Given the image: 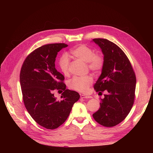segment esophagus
<instances>
[{"mask_svg": "<svg viewBox=\"0 0 153 153\" xmlns=\"http://www.w3.org/2000/svg\"><path fill=\"white\" fill-rule=\"evenodd\" d=\"M80 98L82 99H87V98H92V96H87V95H84V94H81L80 95Z\"/></svg>", "mask_w": 153, "mask_h": 153, "instance_id": "1", "label": "esophagus"}]
</instances>
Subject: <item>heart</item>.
<instances>
[{
  "mask_svg": "<svg viewBox=\"0 0 153 153\" xmlns=\"http://www.w3.org/2000/svg\"><path fill=\"white\" fill-rule=\"evenodd\" d=\"M71 54L75 57L87 62L89 70L99 72L104 67L105 59L101 53H94V50L85 45H80L71 50ZM59 67L64 75L69 74V60L67 55H63L59 61ZM93 82L91 75L85 76H75L69 81L68 86L71 89L78 92L87 91L89 86Z\"/></svg>",
  "mask_w": 153,
  "mask_h": 153,
  "instance_id": "heart-1",
  "label": "heart"
}]
</instances>
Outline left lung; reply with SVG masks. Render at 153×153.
Masks as SVG:
<instances>
[{"label":"left lung","instance_id":"8db88e82","mask_svg":"<svg viewBox=\"0 0 153 153\" xmlns=\"http://www.w3.org/2000/svg\"><path fill=\"white\" fill-rule=\"evenodd\" d=\"M93 41L101 48L105 59L94 88L99 94L105 91L106 94L103 99L100 98V108L92 116L102 126L113 127L126 117L133 105L135 73L126 55L117 45L102 38Z\"/></svg>","mask_w":153,"mask_h":153}]
</instances>
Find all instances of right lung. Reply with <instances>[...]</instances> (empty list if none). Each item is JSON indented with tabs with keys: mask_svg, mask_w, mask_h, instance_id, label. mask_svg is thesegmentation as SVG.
<instances>
[{
	"mask_svg": "<svg viewBox=\"0 0 153 153\" xmlns=\"http://www.w3.org/2000/svg\"><path fill=\"white\" fill-rule=\"evenodd\" d=\"M68 46H41L26 57L21 68L20 81L25 108L37 123L48 129H56L65 122L80 98L77 92L66 89L64 76L55 68L58 52ZM55 90L63 91L62 100L54 97Z\"/></svg>",
	"mask_w": 153,
	"mask_h": 153,
	"instance_id": "obj_1",
	"label": "right lung"
}]
</instances>
